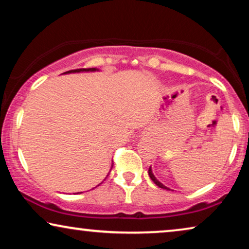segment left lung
Segmentation results:
<instances>
[{
  "label": "left lung",
  "instance_id": "obj_1",
  "mask_svg": "<svg viewBox=\"0 0 249 249\" xmlns=\"http://www.w3.org/2000/svg\"><path fill=\"white\" fill-rule=\"evenodd\" d=\"M148 176H149V178H151V179L153 180V182H154L156 186H159V187H160V188H163V189H169V188H168V187H165L164 185H163V183H161V182H160V181H159V180L155 178V176H154V175H153V172H152V169H151V166H149V169H148ZM169 190H170V189H169Z\"/></svg>",
  "mask_w": 249,
  "mask_h": 249
}]
</instances>
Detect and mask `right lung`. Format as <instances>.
<instances>
[{
	"instance_id": "right-lung-1",
	"label": "right lung",
	"mask_w": 249,
	"mask_h": 249,
	"mask_svg": "<svg viewBox=\"0 0 249 249\" xmlns=\"http://www.w3.org/2000/svg\"><path fill=\"white\" fill-rule=\"evenodd\" d=\"M97 69L96 68H88V69H85V68H83V69H76V70H70V71H67V72L64 73H72V72H83V71H96Z\"/></svg>"
}]
</instances>
